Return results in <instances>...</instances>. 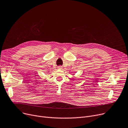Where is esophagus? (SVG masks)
Listing matches in <instances>:
<instances>
[{
	"label": "esophagus",
	"mask_w": 128,
	"mask_h": 128,
	"mask_svg": "<svg viewBox=\"0 0 128 128\" xmlns=\"http://www.w3.org/2000/svg\"><path fill=\"white\" fill-rule=\"evenodd\" d=\"M58 68H59V69H61V68H62V66H59V67H58Z\"/></svg>",
	"instance_id": "34e87169"
}]
</instances>
